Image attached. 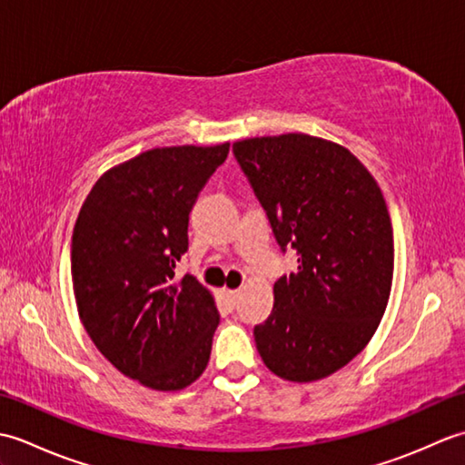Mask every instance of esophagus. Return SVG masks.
<instances>
[{
    "label": "esophagus",
    "instance_id": "obj_1",
    "mask_svg": "<svg viewBox=\"0 0 465 465\" xmlns=\"http://www.w3.org/2000/svg\"><path fill=\"white\" fill-rule=\"evenodd\" d=\"M225 298H227V303H230L232 308H235V303H238V298H240V290H227Z\"/></svg>",
    "mask_w": 465,
    "mask_h": 465
}]
</instances>
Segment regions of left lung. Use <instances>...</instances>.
Instances as JSON below:
<instances>
[{"label":"left lung","instance_id":"1","mask_svg":"<svg viewBox=\"0 0 465 465\" xmlns=\"http://www.w3.org/2000/svg\"><path fill=\"white\" fill-rule=\"evenodd\" d=\"M233 155L280 248L298 252L253 328L255 348L283 380L328 378L368 345L390 300L393 230L380 185L343 145L305 134L250 137Z\"/></svg>","mask_w":465,"mask_h":465}]
</instances>
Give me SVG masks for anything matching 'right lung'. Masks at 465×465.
<instances>
[{
	"instance_id": "1",
	"label": "right lung",
	"mask_w": 465,
	"mask_h": 465,
	"mask_svg": "<svg viewBox=\"0 0 465 465\" xmlns=\"http://www.w3.org/2000/svg\"><path fill=\"white\" fill-rule=\"evenodd\" d=\"M230 143L153 147L95 182L72 235L77 313L115 370L157 391L203 373L220 323L213 295L175 263L187 222Z\"/></svg>"
}]
</instances>
